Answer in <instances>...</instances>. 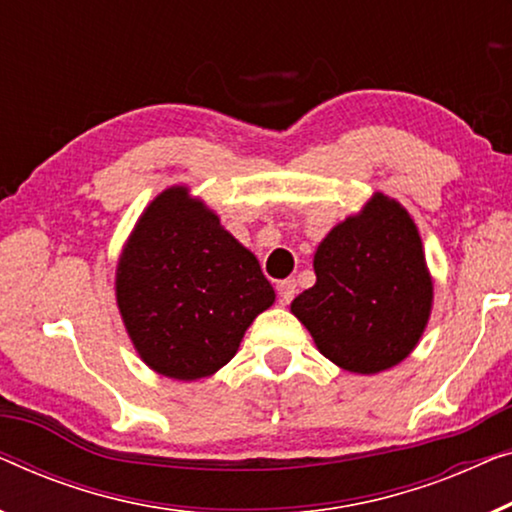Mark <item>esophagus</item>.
Masks as SVG:
<instances>
[{"mask_svg": "<svg viewBox=\"0 0 512 512\" xmlns=\"http://www.w3.org/2000/svg\"><path fill=\"white\" fill-rule=\"evenodd\" d=\"M277 293H279L281 305H288V302L295 298V293H298V286H295L293 279H284L277 284Z\"/></svg>", "mask_w": 512, "mask_h": 512, "instance_id": "1", "label": "esophagus"}]
</instances>
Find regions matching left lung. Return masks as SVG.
I'll use <instances>...</instances> for the list:
<instances>
[{"instance_id": "obj_1", "label": "left lung", "mask_w": 512, "mask_h": 512, "mask_svg": "<svg viewBox=\"0 0 512 512\" xmlns=\"http://www.w3.org/2000/svg\"><path fill=\"white\" fill-rule=\"evenodd\" d=\"M316 284L291 302L325 358L351 374H379L409 358L427 328L434 281L416 221L376 194L325 235Z\"/></svg>"}]
</instances>
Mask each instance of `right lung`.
Here are the masks:
<instances>
[{"mask_svg": "<svg viewBox=\"0 0 512 512\" xmlns=\"http://www.w3.org/2000/svg\"><path fill=\"white\" fill-rule=\"evenodd\" d=\"M115 298L133 348L175 381L217 374L274 305L258 258L187 184L154 196L124 242Z\"/></svg>", "mask_w": 512, "mask_h": 512, "instance_id": "1", "label": "right lung"}]
</instances>
